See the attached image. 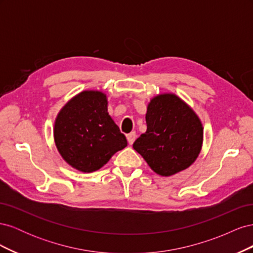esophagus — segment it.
Listing matches in <instances>:
<instances>
[{"instance_id":"obj_1","label":"esophagus","mask_w":253,"mask_h":253,"mask_svg":"<svg viewBox=\"0 0 253 253\" xmlns=\"http://www.w3.org/2000/svg\"><path fill=\"white\" fill-rule=\"evenodd\" d=\"M136 137H137V135H136V133H135V132H132V133L127 134V135H126V139H127L128 144H131V145H132V144L134 143L135 139H136Z\"/></svg>"}]
</instances>
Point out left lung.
I'll return each instance as SVG.
<instances>
[{"label": "left lung", "instance_id": "obj_1", "mask_svg": "<svg viewBox=\"0 0 253 253\" xmlns=\"http://www.w3.org/2000/svg\"><path fill=\"white\" fill-rule=\"evenodd\" d=\"M147 132L133 144L151 169L171 176L187 169L201 153L204 129L190 106L174 94H160L148 105Z\"/></svg>", "mask_w": 253, "mask_h": 253}]
</instances>
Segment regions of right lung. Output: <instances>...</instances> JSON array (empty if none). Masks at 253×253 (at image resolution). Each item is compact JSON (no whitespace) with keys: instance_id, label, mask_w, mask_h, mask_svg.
Returning a JSON list of instances; mask_svg holds the SVG:
<instances>
[{"instance_id":"right-lung-1","label":"right lung","mask_w":253,"mask_h":253,"mask_svg":"<svg viewBox=\"0 0 253 253\" xmlns=\"http://www.w3.org/2000/svg\"><path fill=\"white\" fill-rule=\"evenodd\" d=\"M53 137L65 162L85 173L99 170L127 145L126 136L108 113L106 96L98 90H84L63 106Z\"/></svg>"}]
</instances>
